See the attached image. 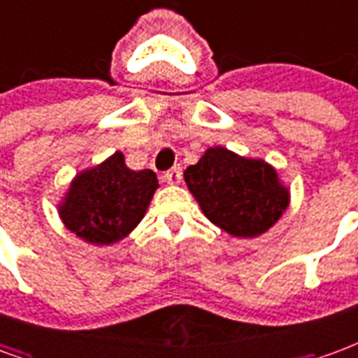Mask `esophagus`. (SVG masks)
Instances as JSON below:
<instances>
[{
  "mask_svg": "<svg viewBox=\"0 0 358 358\" xmlns=\"http://www.w3.org/2000/svg\"><path fill=\"white\" fill-rule=\"evenodd\" d=\"M182 179V169L179 166H173L171 169H168L166 173H164V181L169 182V185H179Z\"/></svg>",
  "mask_w": 358,
  "mask_h": 358,
  "instance_id": "esophagus-1",
  "label": "esophagus"
}]
</instances>
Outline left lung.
I'll return each instance as SVG.
<instances>
[{
    "label": "left lung",
    "instance_id": "8db88e82",
    "mask_svg": "<svg viewBox=\"0 0 358 358\" xmlns=\"http://www.w3.org/2000/svg\"><path fill=\"white\" fill-rule=\"evenodd\" d=\"M185 181L213 224L240 238L264 234L289 206L275 169L222 147L209 149L189 166Z\"/></svg>",
    "mask_w": 358,
    "mask_h": 358
}]
</instances>
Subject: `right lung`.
Here are the masks:
<instances>
[{"label":"right lung","mask_w":358,"mask_h":358,"mask_svg":"<svg viewBox=\"0 0 358 358\" xmlns=\"http://www.w3.org/2000/svg\"><path fill=\"white\" fill-rule=\"evenodd\" d=\"M158 189L155 171H131L122 152L77 176L62 203L60 217L71 232L96 245L122 240L143 219Z\"/></svg>","instance_id":"obj_1"}]
</instances>
